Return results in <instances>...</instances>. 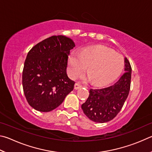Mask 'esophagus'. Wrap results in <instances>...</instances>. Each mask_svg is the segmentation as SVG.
Returning <instances> with one entry per match:
<instances>
[{"label": "esophagus", "mask_w": 152, "mask_h": 152, "mask_svg": "<svg viewBox=\"0 0 152 152\" xmlns=\"http://www.w3.org/2000/svg\"><path fill=\"white\" fill-rule=\"evenodd\" d=\"M81 87H82V86L79 83H76L75 84V89H78Z\"/></svg>", "instance_id": "1"}]
</instances>
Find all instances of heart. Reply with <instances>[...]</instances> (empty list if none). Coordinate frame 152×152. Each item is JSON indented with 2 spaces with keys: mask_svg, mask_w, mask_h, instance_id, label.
I'll return each instance as SVG.
<instances>
[{
  "mask_svg": "<svg viewBox=\"0 0 152 152\" xmlns=\"http://www.w3.org/2000/svg\"><path fill=\"white\" fill-rule=\"evenodd\" d=\"M69 73L75 78L86 70L93 82L104 85L118 77L124 66V59L119 53L103 46L73 51L68 60Z\"/></svg>",
  "mask_w": 152,
  "mask_h": 152,
  "instance_id": "heart-1",
  "label": "heart"
}]
</instances>
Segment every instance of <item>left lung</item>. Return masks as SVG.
I'll return each mask as SVG.
<instances>
[{
  "label": "left lung",
  "instance_id": "obj_1",
  "mask_svg": "<svg viewBox=\"0 0 152 152\" xmlns=\"http://www.w3.org/2000/svg\"><path fill=\"white\" fill-rule=\"evenodd\" d=\"M125 73L112 86L100 89H90L89 95L82 104L83 113L97 123H105L115 118L123 107L131 86L132 66L125 58Z\"/></svg>",
  "mask_w": 152,
  "mask_h": 152
}]
</instances>
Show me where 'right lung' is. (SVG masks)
<instances>
[{
    "label": "right lung",
    "instance_id": "right-lung-1",
    "mask_svg": "<svg viewBox=\"0 0 152 152\" xmlns=\"http://www.w3.org/2000/svg\"><path fill=\"white\" fill-rule=\"evenodd\" d=\"M75 47L63 35L43 40L29 50L24 64V94L32 107L49 112L59 106L74 88L66 75L69 55Z\"/></svg>",
    "mask_w": 152,
    "mask_h": 152
}]
</instances>
